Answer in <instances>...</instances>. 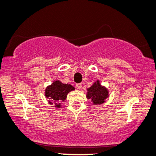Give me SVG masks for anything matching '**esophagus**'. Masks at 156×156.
Wrapping results in <instances>:
<instances>
[{"instance_id": "esophagus-1", "label": "esophagus", "mask_w": 156, "mask_h": 156, "mask_svg": "<svg viewBox=\"0 0 156 156\" xmlns=\"http://www.w3.org/2000/svg\"><path fill=\"white\" fill-rule=\"evenodd\" d=\"M76 86V88H78V89H80V88H82V84L81 83H77Z\"/></svg>"}]
</instances>
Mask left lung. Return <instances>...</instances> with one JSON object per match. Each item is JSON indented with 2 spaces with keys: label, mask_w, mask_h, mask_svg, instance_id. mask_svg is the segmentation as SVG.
Wrapping results in <instances>:
<instances>
[{
  "label": "left lung",
  "mask_w": 156,
  "mask_h": 156,
  "mask_svg": "<svg viewBox=\"0 0 156 156\" xmlns=\"http://www.w3.org/2000/svg\"><path fill=\"white\" fill-rule=\"evenodd\" d=\"M109 96V90L105 86H101L98 80L94 83L90 88H87L86 98L91 101L93 105H100L106 101Z\"/></svg>",
  "instance_id": "8db88e82"
}]
</instances>
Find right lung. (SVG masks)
<instances>
[{
	"mask_svg": "<svg viewBox=\"0 0 156 156\" xmlns=\"http://www.w3.org/2000/svg\"><path fill=\"white\" fill-rule=\"evenodd\" d=\"M72 85L62 83L60 80H54L52 83L47 86L44 90L45 97L49 99V104L55 108H60L61 103L66 99L69 92L74 90Z\"/></svg>",
	"mask_w": 156,
	"mask_h": 156,
	"instance_id": "1",
	"label": "right lung"
}]
</instances>
